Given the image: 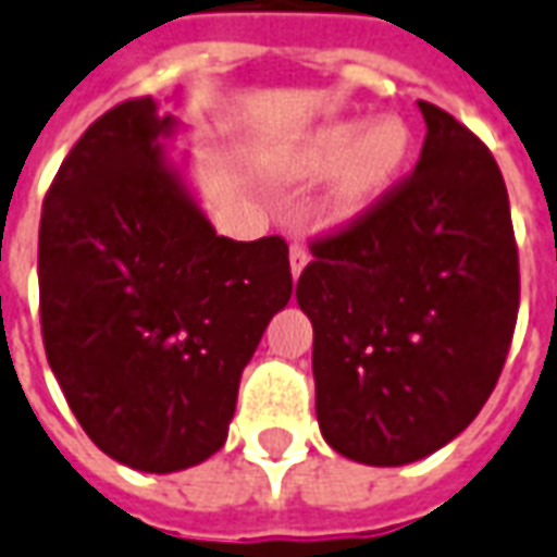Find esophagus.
Returning <instances> with one entry per match:
<instances>
[{
    "mask_svg": "<svg viewBox=\"0 0 557 557\" xmlns=\"http://www.w3.org/2000/svg\"><path fill=\"white\" fill-rule=\"evenodd\" d=\"M307 262H310V253H307V247H304V245H292V250H289L292 277L298 280V277H300V271L307 268Z\"/></svg>",
    "mask_w": 557,
    "mask_h": 557,
    "instance_id": "esophagus-1",
    "label": "esophagus"
}]
</instances>
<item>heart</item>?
I'll return each instance as SVG.
<instances>
[{
  "label": "heart",
  "instance_id": "1",
  "mask_svg": "<svg viewBox=\"0 0 557 557\" xmlns=\"http://www.w3.org/2000/svg\"><path fill=\"white\" fill-rule=\"evenodd\" d=\"M410 152V132L398 117H339L304 132L271 159V174L283 183H315L321 191V221L351 226L381 203Z\"/></svg>",
  "mask_w": 557,
  "mask_h": 557
}]
</instances>
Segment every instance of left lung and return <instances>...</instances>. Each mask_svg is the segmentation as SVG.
I'll return each instance as SVG.
<instances>
[{"instance_id":"1","label":"left lung","mask_w":557,"mask_h":557,"mask_svg":"<svg viewBox=\"0 0 557 557\" xmlns=\"http://www.w3.org/2000/svg\"><path fill=\"white\" fill-rule=\"evenodd\" d=\"M413 176L312 245L298 307L312 321L321 436L366 467L448 446L493 393L520 307L508 188L448 111L419 100Z\"/></svg>"}]
</instances>
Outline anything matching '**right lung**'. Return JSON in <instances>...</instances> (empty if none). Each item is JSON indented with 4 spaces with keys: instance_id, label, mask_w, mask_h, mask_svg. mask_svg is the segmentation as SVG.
I'll use <instances>...</instances> for the list:
<instances>
[{
    "instance_id": "1",
    "label": "right lung",
    "mask_w": 557,
    "mask_h": 557,
    "mask_svg": "<svg viewBox=\"0 0 557 557\" xmlns=\"http://www.w3.org/2000/svg\"><path fill=\"white\" fill-rule=\"evenodd\" d=\"M183 123L144 100L90 123L44 200V348L85 434L168 475L226 443L238 381L292 298L280 236H218L174 159Z\"/></svg>"
}]
</instances>
